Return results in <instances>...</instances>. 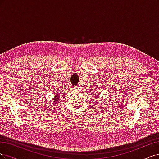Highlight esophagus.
Listing matches in <instances>:
<instances>
[{
  "mask_svg": "<svg viewBox=\"0 0 159 159\" xmlns=\"http://www.w3.org/2000/svg\"><path fill=\"white\" fill-rule=\"evenodd\" d=\"M75 90H79V86H76V87H75Z\"/></svg>",
  "mask_w": 159,
  "mask_h": 159,
  "instance_id": "34e87169",
  "label": "esophagus"
}]
</instances>
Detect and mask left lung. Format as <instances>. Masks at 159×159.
<instances>
[{
	"instance_id": "8db88e82",
	"label": "left lung",
	"mask_w": 159,
	"mask_h": 159,
	"mask_svg": "<svg viewBox=\"0 0 159 159\" xmlns=\"http://www.w3.org/2000/svg\"><path fill=\"white\" fill-rule=\"evenodd\" d=\"M95 98H99V95H98V94H95V96H94Z\"/></svg>"
}]
</instances>
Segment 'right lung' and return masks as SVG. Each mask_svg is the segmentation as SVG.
Listing matches in <instances>:
<instances>
[{
	"mask_svg": "<svg viewBox=\"0 0 159 159\" xmlns=\"http://www.w3.org/2000/svg\"><path fill=\"white\" fill-rule=\"evenodd\" d=\"M61 94V92H58L57 94H55V96H54V98H53V105H56L57 104V103H59V98L60 97L59 96Z\"/></svg>",
	"mask_w": 159,
	"mask_h": 159,
	"instance_id": "add662e5",
	"label": "right lung"
}]
</instances>
